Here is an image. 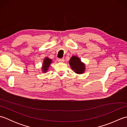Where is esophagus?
<instances>
[{
	"label": "esophagus",
	"instance_id": "esophagus-1",
	"mask_svg": "<svg viewBox=\"0 0 127 127\" xmlns=\"http://www.w3.org/2000/svg\"><path fill=\"white\" fill-rule=\"evenodd\" d=\"M58 61L60 62H63L64 61V58H59V59H58Z\"/></svg>",
	"mask_w": 127,
	"mask_h": 127
}]
</instances>
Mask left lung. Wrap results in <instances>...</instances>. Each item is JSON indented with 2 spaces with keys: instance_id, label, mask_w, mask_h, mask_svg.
<instances>
[{
  "instance_id": "left-lung-1",
  "label": "left lung",
  "mask_w": 127,
  "mask_h": 127,
  "mask_svg": "<svg viewBox=\"0 0 127 127\" xmlns=\"http://www.w3.org/2000/svg\"><path fill=\"white\" fill-rule=\"evenodd\" d=\"M71 69L77 74H81L85 72V65L76 56H72L69 61Z\"/></svg>"
}]
</instances>
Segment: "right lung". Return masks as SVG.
<instances>
[{
	"instance_id": "right-lung-1",
	"label": "right lung",
	"mask_w": 127,
	"mask_h": 127,
	"mask_svg": "<svg viewBox=\"0 0 127 127\" xmlns=\"http://www.w3.org/2000/svg\"><path fill=\"white\" fill-rule=\"evenodd\" d=\"M52 61L51 60V59L48 58V57H46L44 59L42 66V70L43 72H46L47 71V70L48 69V68H49L51 63H52Z\"/></svg>"
}]
</instances>
